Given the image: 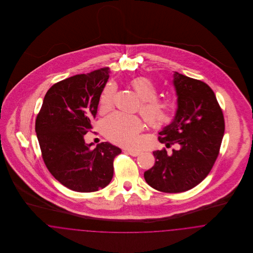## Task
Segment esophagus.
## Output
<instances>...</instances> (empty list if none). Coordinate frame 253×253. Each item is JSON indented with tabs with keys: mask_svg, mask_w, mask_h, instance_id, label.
Masks as SVG:
<instances>
[{
	"mask_svg": "<svg viewBox=\"0 0 253 253\" xmlns=\"http://www.w3.org/2000/svg\"><path fill=\"white\" fill-rule=\"evenodd\" d=\"M126 152L132 156V157H137L140 155V151H133V150H126Z\"/></svg>",
	"mask_w": 253,
	"mask_h": 253,
	"instance_id": "obj_1",
	"label": "esophagus"
}]
</instances>
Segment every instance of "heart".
<instances>
[{
	"instance_id": "b5f03b06",
	"label": "heart",
	"mask_w": 253,
	"mask_h": 253,
	"mask_svg": "<svg viewBox=\"0 0 253 253\" xmlns=\"http://www.w3.org/2000/svg\"><path fill=\"white\" fill-rule=\"evenodd\" d=\"M134 93L142 100L140 114L146 122L153 127H161L169 121L173 108L171 101L157 98L156 85L147 78H136L131 82ZM116 86L109 84L103 89L99 97V110L106 112L112 107ZM142 128V123L137 117L122 113H115L107 117L102 124L105 135L112 141L123 145L133 146L137 141V133Z\"/></svg>"
}]
</instances>
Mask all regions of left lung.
I'll list each match as a JSON object with an SVG mask.
<instances>
[{"label": "left lung", "mask_w": 253, "mask_h": 253, "mask_svg": "<svg viewBox=\"0 0 253 253\" xmlns=\"http://www.w3.org/2000/svg\"><path fill=\"white\" fill-rule=\"evenodd\" d=\"M172 84L177 96L173 119L159 132L161 143L176 144L153 152L156 163L146 170V182L163 193L189 191L204 180L216 160L225 132V121L211 87L177 72Z\"/></svg>", "instance_id": "1"}]
</instances>
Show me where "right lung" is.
Here are the masks:
<instances>
[{
    "instance_id": "1",
    "label": "right lung",
    "mask_w": 253,
    "mask_h": 253,
    "mask_svg": "<svg viewBox=\"0 0 253 253\" xmlns=\"http://www.w3.org/2000/svg\"><path fill=\"white\" fill-rule=\"evenodd\" d=\"M109 73L103 68L53 85L37 117V137L46 167L57 180L75 192L105 188L113 178L114 158L121 153L109 142L91 150L92 143L84 140Z\"/></svg>"
}]
</instances>
